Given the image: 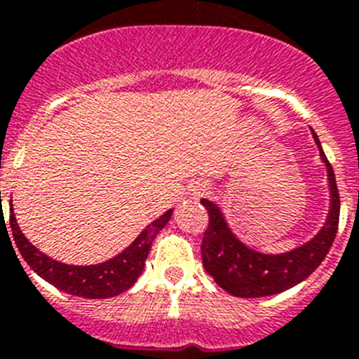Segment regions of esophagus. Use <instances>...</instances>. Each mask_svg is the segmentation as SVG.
<instances>
[{
	"instance_id": "obj_1",
	"label": "esophagus",
	"mask_w": 359,
	"mask_h": 359,
	"mask_svg": "<svg viewBox=\"0 0 359 359\" xmlns=\"http://www.w3.org/2000/svg\"><path fill=\"white\" fill-rule=\"evenodd\" d=\"M205 191V186H201V189H198V191H197V195H202V193H204Z\"/></svg>"
}]
</instances>
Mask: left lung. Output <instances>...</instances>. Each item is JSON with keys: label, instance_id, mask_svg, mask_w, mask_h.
Wrapping results in <instances>:
<instances>
[{"label": "left lung", "instance_id": "obj_1", "mask_svg": "<svg viewBox=\"0 0 359 359\" xmlns=\"http://www.w3.org/2000/svg\"><path fill=\"white\" fill-rule=\"evenodd\" d=\"M313 137L329 173L330 211L322 231L307 244L283 255L257 253L236 240L217 205L202 198V205L210 215V224L202 236V264L204 269L213 276L215 282L229 294L240 298L278 294L307 278L329 253L338 233L339 193L334 171L314 132Z\"/></svg>", "mask_w": 359, "mask_h": 359}]
</instances>
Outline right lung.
<instances>
[{
  "label": "right lung",
  "instance_id": "1",
  "mask_svg": "<svg viewBox=\"0 0 359 359\" xmlns=\"http://www.w3.org/2000/svg\"><path fill=\"white\" fill-rule=\"evenodd\" d=\"M170 218L171 210L157 218L155 222L149 224L123 253L108 262L95 264V266H67V264H61V262L52 260L50 257L43 255L39 249L34 248L29 240L25 238L20 226L15 222L12 210L11 231L25 262L54 287L61 289L68 294L83 296V298H111V296L121 294L132 287L137 278L141 276L146 258L151 249V242L162 227L166 226Z\"/></svg>",
  "mask_w": 359,
  "mask_h": 359
}]
</instances>
